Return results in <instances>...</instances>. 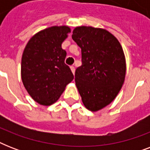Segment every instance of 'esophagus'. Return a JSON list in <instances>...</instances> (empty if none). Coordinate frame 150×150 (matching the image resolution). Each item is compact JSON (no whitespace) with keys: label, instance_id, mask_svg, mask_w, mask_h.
Masks as SVG:
<instances>
[{"label":"esophagus","instance_id":"esophagus-1","mask_svg":"<svg viewBox=\"0 0 150 150\" xmlns=\"http://www.w3.org/2000/svg\"><path fill=\"white\" fill-rule=\"evenodd\" d=\"M71 71H72L73 75H75V68L74 66H71Z\"/></svg>","mask_w":150,"mask_h":150}]
</instances>
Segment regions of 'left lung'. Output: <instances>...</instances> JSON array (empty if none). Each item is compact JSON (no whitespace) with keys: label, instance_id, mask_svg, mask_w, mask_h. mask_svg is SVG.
I'll return each mask as SVG.
<instances>
[{"label":"left lung","instance_id":"8db88e82","mask_svg":"<svg viewBox=\"0 0 150 150\" xmlns=\"http://www.w3.org/2000/svg\"><path fill=\"white\" fill-rule=\"evenodd\" d=\"M72 39L82 50L75 85L85 107L97 111L110 104L122 87L126 72L123 49L116 37L103 29L76 27Z\"/></svg>","mask_w":150,"mask_h":150}]
</instances>
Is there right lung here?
I'll return each instance as SVG.
<instances>
[{
	"mask_svg": "<svg viewBox=\"0 0 150 150\" xmlns=\"http://www.w3.org/2000/svg\"><path fill=\"white\" fill-rule=\"evenodd\" d=\"M71 32L66 25L52 26L39 32L25 46L21 75L25 88L36 102L53 104L74 79L65 63L66 51L61 43Z\"/></svg>",
	"mask_w": 150,
	"mask_h": 150,
	"instance_id": "right-lung-1",
	"label": "right lung"
}]
</instances>
